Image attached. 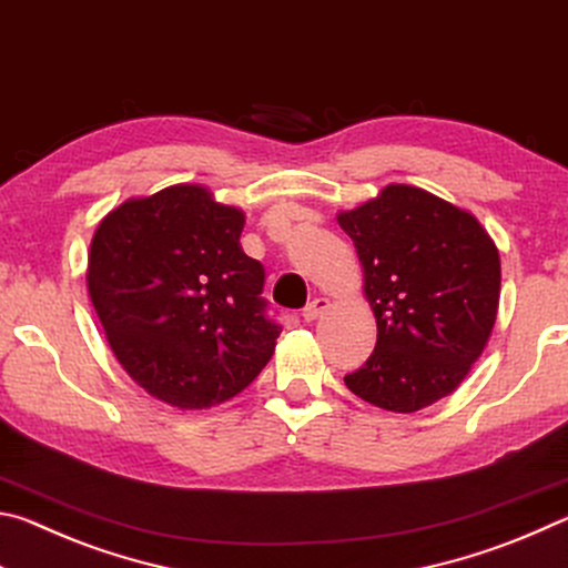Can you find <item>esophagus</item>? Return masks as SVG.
<instances>
[{"mask_svg":"<svg viewBox=\"0 0 568 568\" xmlns=\"http://www.w3.org/2000/svg\"><path fill=\"white\" fill-rule=\"evenodd\" d=\"M325 307H328V297H313V301L303 307V313H301L303 321L313 323L325 311Z\"/></svg>","mask_w":568,"mask_h":568,"instance_id":"obj_1","label":"esophagus"}]
</instances>
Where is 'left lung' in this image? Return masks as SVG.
<instances>
[{"mask_svg": "<svg viewBox=\"0 0 568 568\" xmlns=\"http://www.w3.org/2000/svg\"><path fill=\"white\" fill-rule=\"evenodd\" d=\"M378 323L376 348L345 376L355 396L413 413L458 388L496 323L501 263L478 220L430 192L388 185L338 215Z\"/></svg>", "mask_w": 568, "mask_h": 568, "instance_id": "8db88e82", "label": "left lung"}]
</instances>
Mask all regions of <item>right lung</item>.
I'll return each mask as SVG.
<instances>
[{
	"label": "right lung",
	"mask_w": 568,
	"mask_h": 568,
	"mask_svg": "<svg viewBox=\"0 0 568 568\" xmlns=\"http://www.w3.org/2000/svg\"><path fill=\"white\" fill-rule=\"evenodd\" d=\"M245 215L200 185L128 200L92 237L88 287L122 368L150 396L210 408L255 381L281 323L265 267L240 247Z\"/></svg>",
	"instance_id": "obj_1"
}]
</instances>
